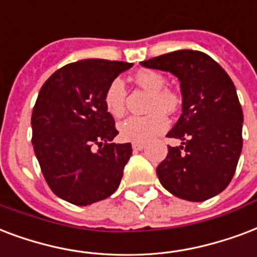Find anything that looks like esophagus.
Listing matches in <instances>:
<instances>
[{"label": "esophagus", "instance_id": "esophagus-1", "mask_svg": "<svg viewBox=\"0 0 257 257\" xmlns=\"http://www.w3.org/2000/svg\"><path fill=\"white\" fill-rule=\"evenodd\" d=\"M132 148L135 151H143L146 148V144H143V143H133Z\"/></svg>", "mask_w": 257, "mask_h": 257}]
</instances>
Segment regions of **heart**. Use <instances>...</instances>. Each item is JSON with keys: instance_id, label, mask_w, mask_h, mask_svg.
Instances as JSON below:
<instances>
[{"instance_id": "1", "label": "heart", "mask_w": 257, "mask_h": 257, "mask_svg": "<svg viewBox=\"0 0 257 257\" xmlns=\"http://www.w3.org/2000/svg\"><path fill=\"white\" fill-rule=\"evenodd\" d=\"M135 82L143 89L152 93L148 115H129L118 124V133L124 142L147 143L168 128V118L165 111L176 110L179 106V95L166 87V79L159 72L142 70L135 75ZM125 83L115 78L109 83L103 94V105L111 115L118 117L125 110Z\"/></svg>"}]
</instances>
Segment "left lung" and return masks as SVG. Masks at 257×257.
Instances as JSON below:
<instances>
[{"instance_id": "obj_1", "label": "left lung", "mask_w": 257, "mask_h": 257, "mask_svg": "<svg viewBox=\"0 0 257 257\" xmlns=\"http://www.w3.org/2000/svg\"><path fill=\"white\" fill-rule=\"evenodd\" d=\"M171 72L181 82L182 114L167 137L168 147L156 174L178 198L202 202L230 183L242 148V109L236 87L220 64L201 51L179 50L142 62Z\"/></svg>"}]
</instances>
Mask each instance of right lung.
I'll list each match as a JSON object with an SVG mask.
<instances>
[{
  "instance_id": "right-lung-1",
  "label": "right lung",
  "mask_w": 257,
  "mask_h": 257,
  "mask_svg": "<svg viewBox=\"0 0 257 257\" xmlns=\"http://www.w3.org/2000/svg\"><path fill=\"white\" fill-rule=\"evenodd\" d=\"M132 63L86 59L59 68L39 91L32 111V144L50 189L87 206L120 186L131 143H111L118 132L103 105L113 79ZM98 146L94 153L92 147Z\"/></svg>"
}]
</instances>
